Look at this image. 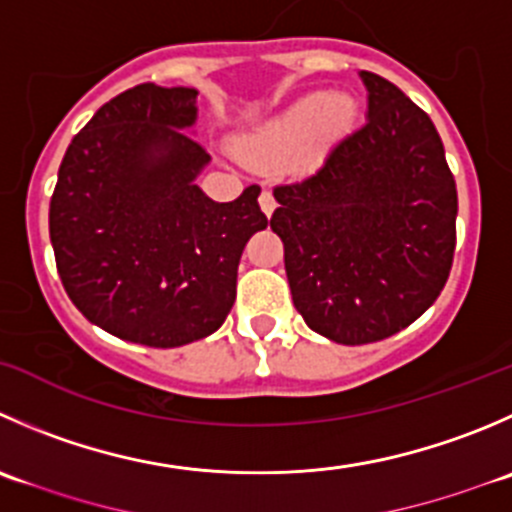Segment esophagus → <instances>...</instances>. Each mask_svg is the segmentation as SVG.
Returning a JSON list of instances; mask_svg holds the SVG:
<instances>
[{"label": "esophagus", "instance_id": "1", "mask_svg": "<svg viewBox=\"0 0 512 512\" xmlns=\"http://www.w3.org/2000/svg\"><path fill=\"white\" fill-rule=\"evenodd\" d=\"M260 207H262V212H265L267 217H270L272 212H275L277 200H275V195H272L270 190H262V192H260Z\"/></svg>", "mask_w": 512, "mask_h": 512}]
</instances>
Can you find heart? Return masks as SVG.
I'll return each instance as SVG.
<instances>
[{
	"mask_svg": "<svg viewBox=\"0 0 512 512\" xmlns=\"http://www.w3.org/2000/svg\"><path fill=\"white\" fill-rule=\"evenodd\" d=\"M355 104L342 94L312 92L297 99L282 114L262 124L242 142V155L252 162H282L295 157L307 145L317 147L335 140L352 124Z\"/></svg>",
	"mask_w": 512,
	"mask_h": 512,
	"instance_id": "b5f03b06",
	"label": "heart"
}]
</instances>
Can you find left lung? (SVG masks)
<instances>
[{"label": "left lung", "instance_id": "left-lung-1", "mask_svg": "<svg viewBox=\"0 0 512 512\" xmlns=\"http://www.w3.org/2000/svg\"><path fill=\"white\" fill-rule=\"evenodd\" d=\"M362 82L367 122L312 175L272 190L292 302L340 345L418 320L455 255L458 190L433 119L380 74L362 72Z\"/></svg>", "mask_w": 512, "mask_h": 512}]
</instances>
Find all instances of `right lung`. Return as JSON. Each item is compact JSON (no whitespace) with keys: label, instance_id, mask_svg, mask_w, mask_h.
<instances>
[{"label":"right lung","instance_id":"obj_1","mask_svg":"<svg viewBox=\"0 0 512 512\" xmlns=\"http://www.w3.org/2000/svg\"><path fill=\"white\" fill-rule=\"evenodd\" d=\"M195 89L137 84L74 135L49 202L59 280L89 322L147 347L212 335L237 295L247 240L265 230L250 185L212 202L195 185L210 162L190 135Z\"/></svg>","mask_w":512,"mask_h":512}]
</instances>
